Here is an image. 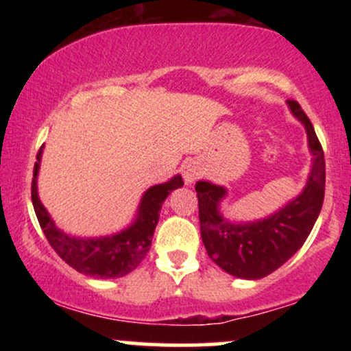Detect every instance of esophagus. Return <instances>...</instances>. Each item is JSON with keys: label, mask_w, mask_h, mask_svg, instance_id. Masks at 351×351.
Returning a JSON list of instances; mask_svg holds the SVG:
<instances>
[{"label": "esophagus", "mask_w": 351, "mask_h": 351, "mask_svg": "<svg viewBox=\"0 0 351 351\" xmlns=\"http://www.w3.org/2000/svg\"><path fill=\"white\" fill-rule=\"evenodd\" d=\"M201 176V167L199 163L196 162H188L186 165L183 167V180L186 184H191L195 183L196 180H198Z\"/></svg>", "instance_id": "obj_1"}]
</instances>
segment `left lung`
<instances>
[{
    "mask_svg": "<svg viewBox=\"0 0 351 351\" xmlns=\"http://www.w3.org/2000/svg\"><path fill=\"white\" fill-rule=\"evenodd\" d=\"M292 115L305 127L312 168L299 196L264 219L234 223L221 213L228 189L211 181L196 183L201 239L208 256L224 272L239 279H263L287 263L305 243L325 196V158L313 125L295 100H287Z\"/></svg>",
    "mask_w": 351,
    "mask_h": 351,
    "instance_id": "1",
    "label": "left lung"
}]
</instances>
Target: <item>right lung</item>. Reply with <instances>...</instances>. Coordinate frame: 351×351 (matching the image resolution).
<instances>
[{
	"instance_id": "1",
	"label": "right lung",
	"mask_w": 351,
	"mask_h": 351,
	"mask_svg": "<svg viewBox=\"0 0 351 351\" xmlns=\"http://www.w3.org/2000/svg\"><path fill=\"white\" fill-rule=\"evenodd\" d=\"M43 148L44 145L39 148L38 156H36L38 162L34 163L31 198H33L36 216L51 247L72 269L95 279H117L138 267L143 257L150 251L152 237L158 224L162 204L173 189L183 186V178L176 175L165 183L148 188L140 199L134 223L120 232L99 237L72 236L56 226L51 215L39 199L38 175L39 167H41Z\"/></svg>"
}]
</instances>
